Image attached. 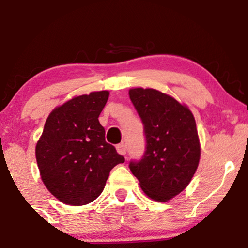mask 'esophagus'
I'll return each instance as SVG.
<instances>
[{
  "mask_svg": "<svg viewBox=\"0 0 248 248\" xmlns=\"http://www.w3.org/2000/svg\"><path fill=\"white\" fill-rule=\"evenodd\" d=\"M116 150H118V153L119 154H121V155H126V153H127V147H126V144L124 143H120V144H118V146H116Z\"/></svg>",
  "mask_w": 248,
  "mask_h": 248,
  "instance_id": "obj_1",
  "label": "esophagus"
}]
</instances>
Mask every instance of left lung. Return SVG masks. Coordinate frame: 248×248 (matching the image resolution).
I'll return each mask as SVG.
<instances>
[{
  "label": "left lung",
  "mask_w": 248,
  "mask_h": 248,
  "mask_svg": "<svg viewBox=\"0 0 248 248\" xmlns=\"http://www.w3.org/2000/svg\"><path fill=\"white\" fill-rule=\"evenodd\" d=\"M143 124L146 150L129 169L146 195L169 201L183 191L197 170L201 147L196 121L190 109L171 96L153 88L129 91Z\"/></svg>",
  "instance_id": "1"
}]
</instances>
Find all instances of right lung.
<instances>
[{"label":"right lung","instance_id":"add662e5","mask_svg":"<svg viewBox=\"0 0 248 248\" xmlns=\"http://www.w3.org/2000/svg\"><path fill=\"white\" fill-rule=\"evenodd\" d=\"M108 95L107 91L92 92L57 107L37 142L43 182L67 205H85L98 198L110 170L124 162L105 140V128L98 119Z\"/></svg>","mask_w":248,"mask_h":248}]
</instances>
